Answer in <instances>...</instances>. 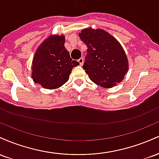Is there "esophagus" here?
<instances>
[{"instance_id":"34e87169","label":"esophagus","mask_w":159,"mask_h":159,"mask_svg":"<svg viewBox=\"0 0 159 159\" xmlns=\"http://www.w3.org/2000/svg\"><path fill=\"white\" fill-rule=\"evenodd\" d=\"M78 62H79L80 66H82L84 63V57H81L79 60H78Z\"/></svg>"}]
</instances>
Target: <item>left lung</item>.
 Here are the masks:
<instances>
[{"label":"left lung","instance_id":"obj_1","mask_svg":"<svg viewBox=\"0 0 159 159\" xmlns=\"http://www.w3.org/2000/svg\"><path fill=\"white\" fill-rule=\"evenodd\" d=\"M78 35L87 46L83 68L91 81L105 88L123 81L129 70V61L117 39L102 29L92 27L83 29Z\"/></svg>","mask_w":159,"mask_h":159}]
</instances>
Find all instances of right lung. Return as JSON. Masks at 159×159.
<instances>
[{
    "label": "right lung",
    "mask_w": 159,
    "mask_h": 159,
    "mask_svg": "<svg viewBox=\"0 0 159 159\" xmlns=\"http://www.w3.org/2000/svg\"><path fill=\"white\" fill-rule=\"evenodd\" d=\"M64 35H50L39 45L32 61L31 78L45 89H57L68 81L79 63L72 61L64 46Z\"/></svg>",
    "instance_id": "add662e5"
}]
</instances>
